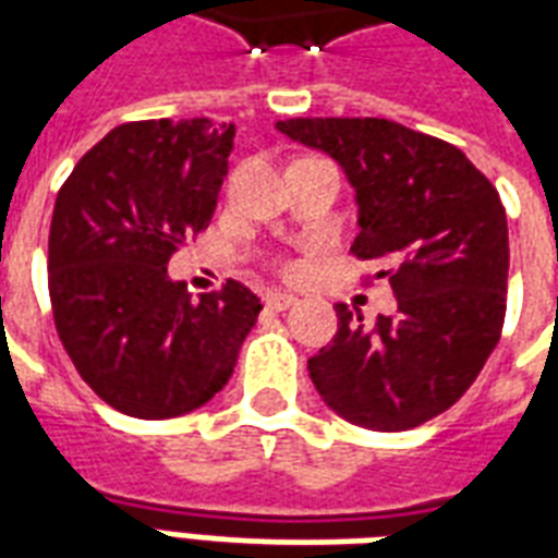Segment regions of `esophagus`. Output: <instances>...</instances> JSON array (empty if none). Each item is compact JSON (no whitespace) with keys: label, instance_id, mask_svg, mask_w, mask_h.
I'll list each match as a JSON object with an SVG mask.
<instances>
[{"label":"esophagus","instance_id":"esophagus-1","mask_svg":"<svg viewBox=\"0 0 558 558\" xmlns=\"http://www.w3.org/2000/svg\"><path fill=\"white\" fill-rule=\"evenodd\" d=\"M263 302H266L268 311H287L290 304H295V299H292L290 292H278V290H271L263 295Z\"/></svg>","mask_w":558,"mask_h":558}]
</instances>
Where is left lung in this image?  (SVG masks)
Listing matches in <instances>:
<instances>
[{
	"label": "left lung",
	"instance_id": "left-lung-1",
	"mask_svg": "<svg viewBox=\"0 0 558 558\" xmlns=\"http://www.w3.org/2000/svg\"><path fill=\"white\" fill-rule=\"evenodd\" d=\"M280 134L328 151L359 199L352 242L379 259L398 314L338 304V331L307 362L331 410L371 430H410L454 407L499 343L508 220L499 191L451 143L388 119H287Z\"/></svg>",
	"mask_w": 558,
	"mask_h": 558
}]
</instances>
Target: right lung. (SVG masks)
I'll use <instances>...</instances> for the list:
<instances>
[{
  "label": "right lung",
  "instance_id": "add662e5",
  "mask_svg": "<svg viewBox=\"0 0 558 558\" xmlns=\"http://www.w3.org/2000/svg\"><path fill=\"white\" fill-rule=\"evenodd\" d=\"M235 125L113 128L59 187L47 287L83 383L134 418H175L227 386L263 304L239 280L199 302L167 263L218 206Z\"/></svg>",
  "mask_w": 558,
  "mask_h": 558
}]
</instances>
